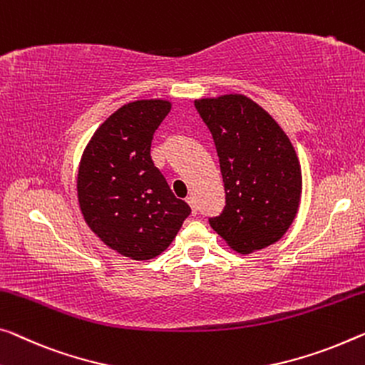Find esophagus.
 <instances>
[{"instance_id": "34e87169", "label": "esophagus", "mask_w": 365, "mask_h": 365, "mask_svg": "<svg viewBox=\"0 0 365 365\" xmlns=\"http://www.w3.org/2000/svg\"><path fill=\"white\" fill-rule=\"evenodd\" d=\"M186 202L189 204L190 210H192V215L197 214V205H195V200H194V197H187V199H186Z\"/></svg>"}]
</instances>
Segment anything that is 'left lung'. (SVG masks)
Listing matches in <instances>:
<instances>
[{
  "label": "left lung",
  "mask_w": 365,
  "mask_h": 365,
  "mask_svg": "<svg viewBox=\"0 0 365 365\" xmlns=\"http://www.w3.org/2000/svg\"><path fill=\"white\" fill-rule=\"evenodd\" d=\"M194 104L214 137L227 194L225 209L210 218V227L240 255L277 243L302 199V168L289 135L245 94Z\"/></svg>",
  "instance_id": "1"
}]
</instances>
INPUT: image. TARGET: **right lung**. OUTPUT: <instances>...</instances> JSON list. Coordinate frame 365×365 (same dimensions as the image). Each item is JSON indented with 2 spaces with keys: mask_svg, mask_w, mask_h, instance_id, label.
<instances>
[{
  "mask_svg": "<svg viewBox=\"0 0 365 365\" xmlns=\"http://www.w3.org/2000/svg\"><path fill=\"white\" fill-rule=\"evenodd\" d=\"M171 108L166 99L124 104L93 133L78 168V204L88 227L135 261L163 253L190 214L150 156L153 133Z\"/></svg>",
  "mask_w": 365,
  "mask_h": 365,
  "instance_id": "obj_1",
  "label": "right lung"
}]
</instances>
